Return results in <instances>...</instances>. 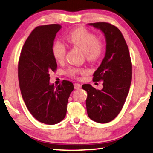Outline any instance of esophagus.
Wrapping results in <instances>:
<instances>
[{
	"instance_id": "1",
	"label": "esophagus",
	"mask_w": 153,
	"mask_h": 153,
	"mask_svg": "<svg viewBox=\"0 0 153 153\" xmlns=\"http://www.w3.org/2000/svg\"><path fill=\"white\" fill-rule=\"evenodd\" d=\"M74 87L75 89H79L81 87V84H79V83H75L74 84Z\"/></svg>"
}]
</instances>
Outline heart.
<instances>
[{
  "instance_id": "heart-1",
  "label": "heart",
  "mask_w": 153,
  "mask_h": 153,
  "mask_svg": "<svg viewBox=\"0 0 153 153\" xmlns=\"http://www.w3.org/2000/svg\"><path fill=\"white\" fill-rule=\"evenodd\" d=\"M67 41L74 47H79L84 51V56L88 62H97L104 55L105 45L103 41L97 39L95 33L87 29L79 28L71 31L67 35ZM51 53L57 62H62L65 58L67 47L64 43L59 40L56 41L51 47ZM88 72L86 69L71 67L67 71L68 76L73 78H79V74Z\"/></svg>"
}]
</instances>
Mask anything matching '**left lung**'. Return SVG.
Here are the masks:
<instances>
[{
    "label": "left lung",
    "mask_w": 153,
    "mask_h": 153,
    "mask_svg": "<svg viewBox=\"0 0 153 153\" xmlns=\"http://www.w3.org/2000/svg\"><path fill=\"white\" fill-rule=\"evenodd\" d=\"M89 25L100 29L106 37L105 56L93 78V81H102L103 88L100 91L90 84L82 88L88 94V116L97 123H106L122 110L131 85L132 66L128 47L117 27L106 22Z\"/></svg>",
    "instance_id": "left-lung-1"
}]
</instances>
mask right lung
I'll return each mask as SVG.
<instances>
[{"instance_id": "obj_1", "label": "right lung", "mask_w": 153, "mask_h": 153, "mask_svg": "<svg viewBox=\"0 0 153 153\" xmlns=\"http://www.w3.org/2000/svg\"><path fill=\"white\" fill-rule=\"evenodd\" d=\"M61 28L60 24L36 27L25 42L19 59V83L25 104L36 120L47 125L65 118L74 90L73 83L67 80L57 87L49 83V72L57 70L51 47Z\"/></svg>"}]
</instances>
